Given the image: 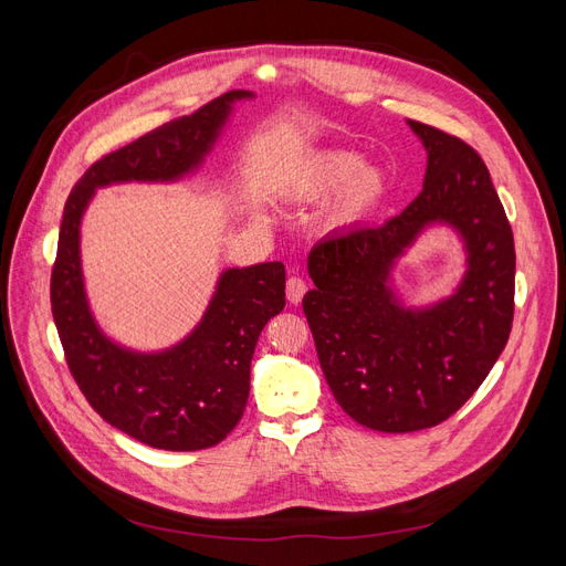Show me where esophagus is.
Instances as JSON below:
<instances>
[{
  "mask_svg": "<svg viewBox=\"0 0 566 566\" xmlns=\"http://www.w3.org/2000/svg\"><path fill=\"white\" fill-rule=\"evenodd\" d=\"M306 293V283L300 276H290L285 283V297L290 304H300Z\"/></svg>",
  "mask_w": 566,
  "mask_h": 566,
  "instance_id": "obj_1",
  "label": "esophagus"
}]
</instances>
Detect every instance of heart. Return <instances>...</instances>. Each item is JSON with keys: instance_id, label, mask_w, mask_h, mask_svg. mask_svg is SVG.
<instances>
[{"instance_id": "b5f03b06", "label": "heart", "mask_w": 566, "mask_h": 566, "mask_svg": "<svg viewBox=\"0 0 566 566\" xmlns=\"http://www.w3.org/2000/svg\"><path fill=\"white\" fill-rule=\"evenodd\" d=\"M290 198L316 202L333 196L323 212L325 227L347 231L364 227L382 208L389 193V177L380 165H361V156L352 150H316L295 165L285 181Z\"/></svg>"}]
</instances>
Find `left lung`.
<instances>
[{"label":"left lung","instance_id":"obj_1","mask_svg":"<svg viewBox=\"0 0 566 566\" xmlns=\"http://www.w3.org/2000/svg\"><path fill=\"white\" fill-rule=\"evenodd\" d=\"M427 150L422 191L382 227L323 238L310 252L302 310L333 397L358 424L418 432L451 418L486 380L515 314V241L476 150L408 119ZM434 223L467 245L449 297L410 311L390 287L398 256Z\"/></svg>","mask_w":566,"mask_h":566}]
</instances>
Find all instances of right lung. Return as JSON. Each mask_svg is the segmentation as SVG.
Wrapping results in <instances>:
<instances>
[{
	"mask_svg": "<svg viewBox=\"0 0 566 566\" xmlns=\"http://www.w3.org/2000/svg\"><path fill=\"white\" fill-rule=\"evenodd\" d=\"M252 96L245 90L229 92L108 153L82 175L63 208L51 314L67 368L101 418L153 449H210L243 418L256 339L285 306V266L264 262L221 271L191 333L163 352H134L106 337L92 316L80 262L82 214L101 186L177 181L196 172L224 132L235 101Z\"/></svg>",
	"mask_w": 566,
	"mask_h": 566,
	"instance_id": "1",
	"label": "right lung"
}]
</instances>
